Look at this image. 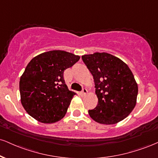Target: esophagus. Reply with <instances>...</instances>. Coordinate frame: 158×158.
I'll return each instance as SVG.
<instances>
[{
	"instance_id": "1",
	"label": "esophagus",
	"mask_w": 158,
	"mask_h": 158,
	"mask_svg": "<svg viewBox=\"0 0 158 158\" xmlns=\"http://www.w3.org/2000/svg\"><path fill=\"white\" fill-rule=\"evenodd\" d=\"M87 90L85 88H84L82 90H81V92L80 93V94L81 95V96H85V94H87Z\"/></svg>"
}]
</instances>
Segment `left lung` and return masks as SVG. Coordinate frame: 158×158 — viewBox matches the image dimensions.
<instances>
[{"label":"left lung","mask_w":158,"mask_h":158,"mask_svg":"<svg viewBox=\"0 0 158 158\" xmlns=\"http://www.w3.org/2000/svg\"><path fill=\"white\" fill-rule=\"evenodd\" d=\"M94 77L98 104L88 111L91 118L102 124L123 120L135 107L138 87L128 65L107 53L81 56Z\"/></svg>","instance_id":"1"}]
</instances>
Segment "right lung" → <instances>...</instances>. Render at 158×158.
Returning <instances> with one entry per match:
<instances>
[{
    "instance_id": "1",
    "label": "right lung",
    "mask_w": 158,
    "mask_h": 158,
    "mask_svg": "<svg viewBox=\"0 0 158 158\" xmlns=\"http://www.w3.org/2000/svg\"><path fill=\"white\" fill-rule=\"evenodd\" d=\"M80 56L64 51L44 52L27 64L20 79V101L29 115L40 122L52 123L65 115L76 93L64 82V70Z\"/></svg>"
}]
</instances>
